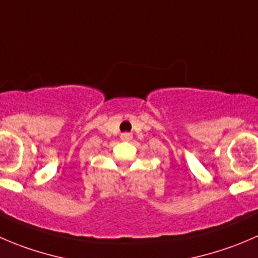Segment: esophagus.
I'll return each instance as SVG.
<instances>
[{
	"mask_svg": "<svg viewBox=\"0 0 258 258\" xmlns=\"http://www.w3.org/2000/svg\"><path fill=\"white\" fill-rule=\"evenodd\" d=\"M121 139L123 141H130L132 139V134H128V132H124V134L121 135Z\"/></svg>",
	"mask_w": 258,
	"mask_h": 258,
	"instance_id": "34e87169",
	"label": "esophagus"
}]
</instances>
